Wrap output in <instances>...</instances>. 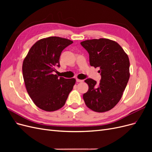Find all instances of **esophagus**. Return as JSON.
Segmentation results:
<instances>
[{
	"instance_id": "obj_1",
	"label": "esophagus",
	"mask_w": 152,
	"mask_h": 152,
	"mask_svg": "<svg viewBox=\"0 0 152 152\" xmlns=\"http://www.w3.org/2000/svg\"><path fill=\"white\" fill-rule=\"evenodd\" d=\"M76 81H77V82H82L84 80H80V79H76Z\"/></svg>"
}]
</instances>
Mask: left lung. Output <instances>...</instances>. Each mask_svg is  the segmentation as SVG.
Wrapping results in <instances>:
<instances>
[{"mask_svg": "<svg viewBox=\"0 0 152 152\" xmlns=\"http://www.w3.org/2000/svg\"><path fill=\"white\" fill-rule=\"evenodd\" d=\"M80 44L89 54L90 65L99 68V84L92 79L85 80L89 89L83 94L86 106L96 112L109 111L121 99L129 79V59L115 41L101 38L82 41Z\"/></svg>", "mask_w": 152, "mask_h": 152, "instance_id": "1", "label": "left lung"}]
</instances>
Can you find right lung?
Listing matches in <instances>:
<instances>
[{"label":"right lung","instance_id":"obj_1","mask_svg":"<svg viewBox=\"0 0 152 152\" xmlns=\"http://www.w3.org/2000/svg\"><path fill=\"white\" fill-rule=\"evenodd\" d=\"M73 41L49 37L32 45L23 62V76L27 93L34 104L44 111L53 112L65 105L76 80L58 77L56 67H59L62 50Z\"/></svg>","mask_w":152,"mask_h":152}]
</instances>
